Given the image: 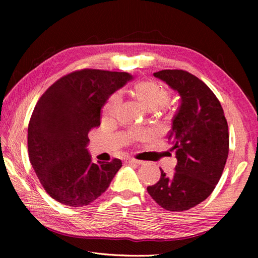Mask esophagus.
Listing matches in <instances>:
<instances>
[{
  "label": "esophagus",
  "instance_id": "1",
  "mask_svg": "<svg viewBox=\"0 0 258 258\" xmlns=\"http://www.w3.org/2000/svg\"><path fill=\"white\" fill-rule=\"evenodd\" d=\"M126 163H132V165H142L143 161L137 160V159H134V158H129V159L126 160Z\"/></svg>",
  "mask_w": 258,
  "mask_h": 258
}]
</instances>
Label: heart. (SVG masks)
Returning <instances> with one entry per match:
<instances>
[{"label": "heart", "mask_w": 258, "mask_h": 258, "mask_svg": "<svg viewBox=\"0 0 258 258\" xmlns=\"http://www.w3.org/2000/svg\"><path fill=\"white\" fill-rule=\"evenodd\" d=\"M132 95L138 100V102L146 111H156L157 108L165 105L169 96L167 90L161 87L160 85L153 81H139L131 89ZM121 102L119 95H113L106 102L103 110V118L105 120H112L118 112V108Z\"/></svg>", "instance_id": "heart-1"}]
</instances>
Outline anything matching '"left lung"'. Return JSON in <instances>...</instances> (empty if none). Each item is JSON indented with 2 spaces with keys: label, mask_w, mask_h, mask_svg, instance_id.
<instances>
[{
  "label": "left lung",
  "mask_w": 258,
  "mask_h": 258,
  "mask_svg": "<svg viewBox=\"0 0 258 258\" xmlns=\"http://www.w3.org/2000/svg\"><path fill=\"white\" fill-rule=\"evenodd\" d=\"M154 76L179 97L168 136L177 163L172 176L160 169V179L147 191L161 208L181 212L206 200L220 181L229 151L228 124L220 101L198 77L182 70Z\"/></svg>",
  "instance_id": "left-lung-1"
}]
</instances>
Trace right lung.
Returning a JSON list of instances; mask_svg holds the SVG:
<instances>
[{
    "mask_svg": "<svg viewBox=\"0 0 258 258\" xmlns=\"http://www.w3.org/2000/svg\"><path fill=\"white\" fill-rule=\"evenodd\" d=\"M132 79L126 72L85 69L62 77L38 100L28 127L29 158L52 199L84 207L110 186L122 163H93L88 132L100 126L107 99Z\"/></svg>",
    "mask_w": 258,
    "mask_h": 258,
    "instance_id": "1",
    "label": "right lung"
}]
</instances>
